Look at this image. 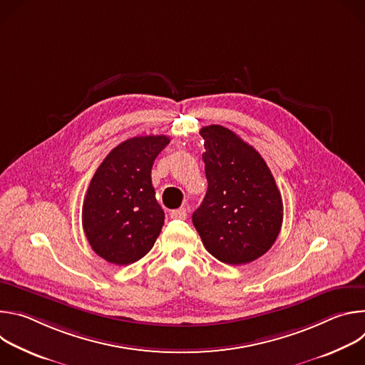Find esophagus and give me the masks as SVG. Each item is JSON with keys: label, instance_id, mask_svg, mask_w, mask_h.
<instances>
[{"label": "esophagus", "instance_id": "obj_1", "mask_svg": "<svg viewBox=\"0 0 365 365\" xmlns=\"http://www.w3.org/2000/svg\"><path fill=\"white\" fill-rule=\"evenodd\" d=\"M170 218H173V220H186L187 218L186 207H179V210L172 211L170 212Z\"/></svg>", "mask_w": 365, "mask_h": 365}]
</instances>
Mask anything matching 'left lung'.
<instances>
[{
    "label": "left lung",
    "instance_id": "left-lung-1",
    "mask_svg": "<svg viewBox=\"0 0 365 365\" xmlns=\"http://www.w3.org/2000/svg\"><path fill=\"white\" fill-rule=\"evenodd\" d=\"M207 190L192 222L217 259L238 266L274 244L283 222L276 180L259 153L222 125L202 127Z\"/></svg>",
    "mask_w": 365,
    "mask_h": 365
}]
</instances>
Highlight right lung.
Masks as SVG:
<instances>
[{
    "label": "right lung",
    "mask_w": 365,
    "mask_h": 365,
    "mask_svg": "<svg viewBox=\"0 0 365 365\" xmlns=\"http://www.w3.org/2000/svg\"><path fill=\"white\" fill-rule=\"evenodd\" d=\"M166 135L133 137L110 151L96 169L82 206V225L92 250L108 263L128 266L154 245L165 224L151 183L154 159Z\"/></svg>",
    "instance_id": "obj_1"
}]
</instances>
